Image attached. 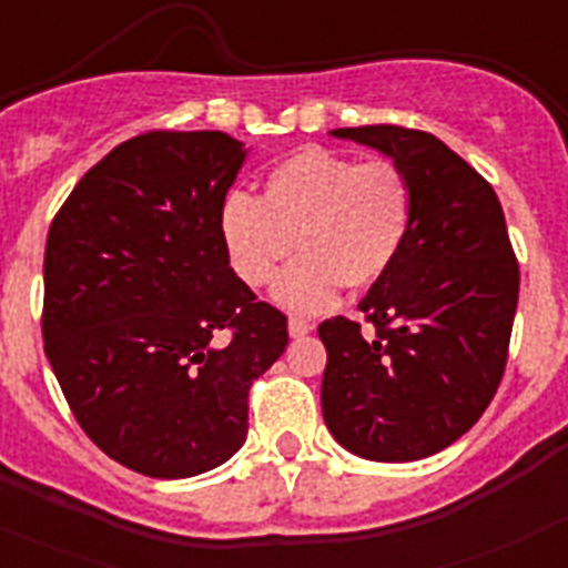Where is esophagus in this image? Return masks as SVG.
Instances as JSON below:
<instances>
[{
  "label": "esophagus",
  "mask_w": 568,
  "mask_h": 568,
  "mask_svg": "<svg viewBox=\"0 0 568 568\" xmlns=\"http://www.w3.org/2000/svg\"><path fill=\"white\" fill-rule=\"evenodd\" d=\"M287 327H290V335H293V338H304V335L313 333L315 324L310 318H301V315H293V318L287 321Z\"/></svg>",
  "instance_id": "1"
}]
</instances>
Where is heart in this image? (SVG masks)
<instances>
[{
  "mask_svg": "<svg viewBox=\"0 0 568 568\" xmlns=\"http://www.w3.org/2000/svg\"><path fill=\"white\" fill-rule=\"evenodd\" d=\"M413 184L389 159L358 162L324 148L295 150L264 179L261 199L230 193L222 235L235 273L264 287L295 253L275 284L290 310L315 313L338 290L378 284L413 230Z\"/></svg>",
  "mask_w": 568,
  "mask_h": 568,
  "instance_id": "1",
  "label": "heart"
}]
</instances>
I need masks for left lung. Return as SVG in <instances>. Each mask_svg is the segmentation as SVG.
<instances>
[{
  "mask_svg": "<svg viewBox=\"0 0 568 568\" xmlns=\"http://www.w3.org/2000/svg\"><path fill=\"white\" fill-rule=\"evenodd\" d=\"M381 150L413 184V230L358 310L318 327L321 409L344 449L404 464L478 424L509 358L520 267L498 195L433 133L398 124L333 130Z\"/></svg>",
  "mask_w": 568,
  "mask_h": 568,
  "instance_id": "8db88e82",
  "label": "left lung"
}]
</instances>
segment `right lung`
<instances>
[{"label": "right lung", "mask_w": 568, "mask_h": 568, "mask_svg": "<svg viewBox=\"0 0 568 568\" xmlns=\"http://www.w3.org/2000/svg\"><path fill=\"white\" fill-rule=\"evenodd\" d=\"M241 162L222 130H150L50 224L44 355L84 435L148 478L239 453L250 386L287 349V315L230 267L222 207Z\"/></svg>", "instance_id": "1"}]
</instances>
